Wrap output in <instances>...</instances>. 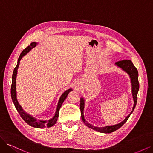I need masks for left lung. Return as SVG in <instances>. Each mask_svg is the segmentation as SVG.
<instances>
[{
  "instance_id": "left-lung-1",
  "label": "left lung",
  "mask_w": 153,
  "mask_h": 153,
  "mask_svg": "<svg viewBox=\"0 0 153 153\" xmlns=\"http://www.w3.org/2000/svg\"><path fill=\"white\" fill-rule=\"evenodd\" d=\"M116 65L121 68L124 71H126L128 75H129V77L131 78V85H132V95H133V98L134 100V105L133 110L129 114L128 116L125 118L123 121L119 124H117L115 125H112V126H106L105 127H96L94 126H92V125L88 123L84 119V98H80V112H81V117L83 122L84 124L87 126L89 128L94 129L95 131H97L98 132L101 133H110L116 131L117 129H119L121 128L123 125L127 121V120L130 116V115L133 112L134 109L135 108V106L137 105V94L138 89H139V82H138V73L137 71V69L133 65L132 62L129 60H123V61H120L117 62H115Z\"/></svg>"
}]
</instances>
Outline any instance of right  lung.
Returning <instances> with one entry per match:
<instances>
[{"instance_id":"obj_1","label":"right lung","mask_w":153,"mask_h":153,"mask_svg":"<svg viewBox=\"0 0 153 153\" xmlns=\"http://www.w3.org/2000/svg\"><path fill=\"white\" fill-rule=\"evenodd\" d=\"M37 45L36 43L33 42L29 46H28L27 48H25L24 50L22 51L19 58L18 59V62L16 64V66L14 69L13 73L12 75V84H11V98L13 100V102L15 106V108H16L17 111L20 115L21 117L24 119V121L28 124L30 126L34 127V128H43L45 127H47L50 128L51 126H53V125L57 123V119L59 117V110L61 108V106L64 102V101L65 100L66 98V97L68 94V93L70 91H72L71 89H69L67 91H66L64 93L61 95V98H60L58 105H57V107L56 112H55V115L51 119H49L48 121H38L34 117H32L31 115L27 114L25 113L24 110H23L22 108L21 107V106L18 103L17 99H16V77L17 75V69L18 68V66H19V64H20V61L22 59V58L27 53H28L29 51L33 48L34 47H36V45Z\"/></svg>"}]
</instances>
